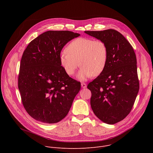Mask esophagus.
Here are the masks:
<instances>
[{"mask_svg": "<svg viewBox=\"0 0 153 153\" xmlns=\"http://www.w3.org/2000/svg\"><path fill=\"white\" fill-rule=\"evenodd\" d=\"M81 86H82V88H85L86 87V84L85 83H81Z\"/></svg>", "mask_w": 153, "mask_h": 153, "instance_id": "1", "label": "esophagus"}]
</instances>
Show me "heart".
Returning a JSON list of instances; mask_svg holds the SVG:
<instances>
[{"mask_svg":"<svg viewBox=\"0 0 153 153\" xmlns=\"http://www.w3.org/2000/svg\"><path fill=\"white\" fill-rule=\"evenodd\" d=\"M108 51L106 43L101 40L79 37L70 43L59 57L61 67L68 75H73L77 68L82 67L77 74L81 81L92 76H97L104 71L108 62Z\"/></svg>","mask_w":153,"mask_h":153,"instance_id":"b5f03b06","label":"heart"}]
</instances>
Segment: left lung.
Segmentation results:
<instances>
[{"instance_id":"8db88e82","label":"left lung","mask_w":153,"mask_h":153,"mask_svg":"<svg viewBox=\"0 0 153 153\" xmlns=\"http://www.w3.org/2000/svg\"><path fill=\"white\" fill-rule=\"evenodd\" d=\"M85 33L103 40L108 48L104 71L87 88L91 91L90 103L94 114L103 122L113 125L128 115L138 94L136 56L129 42L116 30Z\"/></svg>"}]
</instances>
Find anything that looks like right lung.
Segmentation results:
<instances>
[{
	"label": "right lung",
	"instance_id": "obj_1",
	"mask_svg": "<svg viewBox=\"0 0 153 153\" xmlns=\"http://www.w3.org/2000/svg\"><path fill=\"white\" fill-rule=\"evenodd\" d=\"M79 36L70 31H48L24 51L18 88L25 110L36 120L55 123L68 114L81 85L65 73L59 57L63 47Z\"/></svg>",
	"mask_w": 153,
	"mask_h": 153
}]
</instances>
